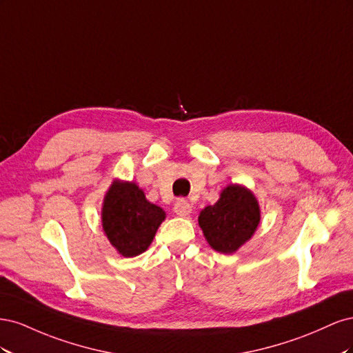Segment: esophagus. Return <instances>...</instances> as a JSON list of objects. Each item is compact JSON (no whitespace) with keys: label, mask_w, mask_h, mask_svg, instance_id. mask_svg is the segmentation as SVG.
<instances>
[{"label":"esophagus","mask_w":353,"mask_h":353,"mask_svg":"<svg viewBox=\"0 0 353 353\" xmlns=\"http://www.w3.org/2000/svg\"><path fill=\"white\" fill-rule=\"evenodd\" d=\"M191 210H193V206H191L187 200H184V199H179V200H176L175 206H174V212L176 213L178 216H183V218H185V216H188V215H190Z\"/></svg>","instance_id":"obj_1"}]
</instances>
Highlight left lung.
Instances as JSON below:
<instances>
[{"mask_svg":"<svg viewBox=\"0 0 353 353\" xmlns=\"http://www.w3.org/2000/svg\"><path fill=\"white\" fill-rule=\"evenodd\" d=\"M261 223L259 201L253 191L241 184H230L219 199L199 215V227L213 250L236 253L248 243Z\"/></svg>","mask_w":353,"mask_h":353,"instance_id":"1","label":"left lung"}]
</instances>
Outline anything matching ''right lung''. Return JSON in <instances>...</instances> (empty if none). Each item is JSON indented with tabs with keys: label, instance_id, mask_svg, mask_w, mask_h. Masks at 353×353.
Instances as JSON below:
<instances>
[{
	"label": "right lung",
	"instance_id": "1",
	"mask_svg": "<svg viewBox=\"0 0 353 353\" xmlns=\"http://www.w3.org/2000/svg\"><path fill=\"white\" fill-rule=\"evenodd\" d=\"M165 218L166 212L148 201L144 191L132 181L114 179L105 191L101 208L103 231L123 258L145 252Z\"/></svg>",
	"mask_w": 353,
	"mask_h": 353
}]
</instances>
